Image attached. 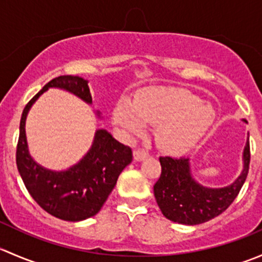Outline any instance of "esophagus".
<instances>
[{
  "label": "esophagus",
  "mask_w": 262,
  "mask_h": 262,
  "mask_svg": "<svg viewBox=\"0 0 262 262\" xmlns=\"http://www.w3.org/2000/svg\"><path fill=\"white\" fill-rule=\"evenodd\" d=\"M133 157H134V160L137 161V162H139V161L146 160V158L148 157V153L144 152V150H134Z\"/></svg>",
  "instance_id": "34e87169"
}]
</instances>
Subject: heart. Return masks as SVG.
<instances>
[{
  "label": "heart",
  "mask_w": 262,
  "mask_h": 262,
  "mask_svg": "<svg viewBox=\"0 0 262 262\" xmlns=\"http://www.w3.org/2000/svg\"><path fill=\"white\" fill-rule=\"evenodd\" d=\"M215 120L210 102L200 101L178 87H153L139 92L134 101L121 99L113 110V121L128 138L156 125L157 146L170 155H184L196 146Z\"/></svg>",
  "instance_id": "obj_1"
}]
</instances>
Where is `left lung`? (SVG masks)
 <instances>
[{
  "mask_svg": "<svg viewBox=\"0 0 262 262\" xmlns=\"http://www.w3.org/2000/svg\"><path fill=\"white\" fill-rule=\"evenodd\" d=\"M247 123L246 119H242ZM160 179L153 186L156 202L170 221L195 226L215 218L233 203L244 186L250 165L248 134L242 152V171L236 180L223 187H208L192 176L189 158H160Z\"/></svg>",
  "mask_w": 262,
  "mask_h": 262,
  "instance_id": "1",
  "label": "left lung"
}]
</instances>
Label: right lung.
I'll list each match as a JSON object with an SVG mask.
<instances>
[{
  "instance_id": "obj_1",
  "label": "right lung",
  "mask_w": 262,
  "mask_h": 262,
  "mask_svg": "<svg viewBox=\"0 0 262 262\" xmlns=\"http://www.w3.org/2000/svg\"><path fill=\"white\" fill-rule=\"evenodd\" d=\"M49 89H59L92 105L89 81L78 76L54 78L24 109L16 150L18 173L33 199L55 218L80 222L96 215L115 187L121 171L132 162V149L118 142L106 129H96L86 155L66 170L44 167L30 155L26 138V119L36 100ZM102 120L101 113L95 112Z\"/></svg>"
}]
</instances>
